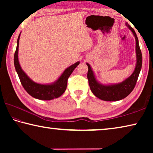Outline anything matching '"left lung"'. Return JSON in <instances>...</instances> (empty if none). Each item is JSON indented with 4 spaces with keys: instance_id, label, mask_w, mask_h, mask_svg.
<instances>
[{
    "instance_id": "obj_1",
    "label": "left lung",
    "mask_w": 153,
    "mask_h": 153,
    "mask_svg": "<svg viewBox=\"0 0 153 153\" xmlns=\"http://www.w3.org/2000/svg\"><path fill=\"white\" fill-rule=\"evenodd\" d=\"M126 25L133 33L136 39V65L133 74L123 82L120 84L103 85L98 82L94 76V72L88 63L86 65L88 67L87 77L88 79L89 86L92 92L97 98L105 100V101H117L120 100L130 94L136 86L140 72L142 64V56L140 48L138 39L135 31L128 23Z\"/></svg>"
}]
</instances>
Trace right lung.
Listing matches in <instances>:
<instances>
[{
  "instance_id": "right-lung-1",
  "label": "right lung",
  "mask_w": 153,
  "mask_h": 153,
  "mask_svg": "<svg viewBox=\"0 0 153 153\" xmlns=\"http://www.w3.org/2000/svg\"><path fill=\"white\" fill-rule=\"evenodd\" d=\"M19 37L20 34L18 37L17 48L14 55V65L15 70H16L18 76H19L20 82L25 91L32 97L39 100H49L61 97L67 88V79L72 74V72L74 71L75 68L79 64V62L77 61L76 63L71 65L70 67H67L63 71V73L61 74V76L59 77L58 79L53 84H38V83L32 81L27 76L26 74L22 70L19 65V59H18Z\"/></svg>"
}]
</instances>
